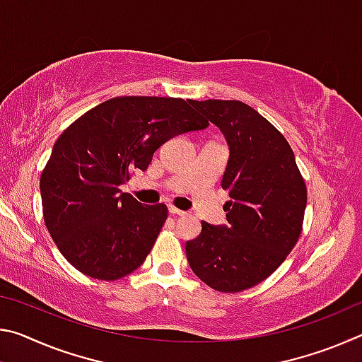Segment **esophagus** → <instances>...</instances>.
Listing matches in <instances>:
<instances>
[{
    "mask_svg": "<svg viewBox=\"0 0 362 362\" xmlns=\"http://www.w3.org/2000/svg\"><path fill=\"white\" fill-rule=\"evenodd\" d=\"M169 212H170V214H174V216H187V212H185V211L177 209V207H174V206H169Z\"/></svg>",
    "mask_w": 362,
    "mask_h": 362,
    "instance_id": "esophagus-1",
    "label": "esophagus"
}]
</instances>
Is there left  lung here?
<instances>
[{"label":"left lung","instance_id":"8db88e82","mask_svg":"<svg viewBox=\"0 0 362 362\" xmlns=\"http://www.w3.org/2000/svg\"><path fill=\"white\" fill-rule=\"evenodd\" d=\"M230 145L222 188L230 194L226 226L201 222L187 243L193 273L218 292H241L265 281L296 246L303 228L306 185L289 142L240 100H192Z\"/></svg>","mask_w":362,"mask_h":362}]
</instances>
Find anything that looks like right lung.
Here are the masks:
<instances>
[{
    "instance_id": "obj_1",
    "label": "right lung",
    "mask_w": 362,
    "mask_h": 362,
    "mask_svg": "<svg viewBox=\"0 0 362 362\" xmlns=\"http://www.w3.org/2000/svg\"><path fill=\"white\" fill-rule=\"evenodd\" d=\"M207 126L192 100L126 95L90 108L60 134L40 179L42 217L78 272L116 281L142 265L168 207L140 204L119 185L148 168L169 139Z\"/></svg>"
}]
</instances>
